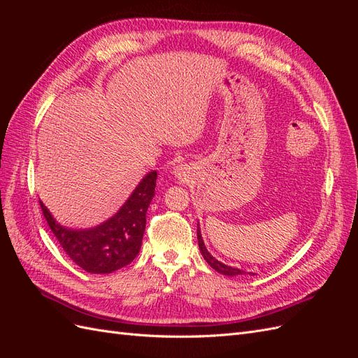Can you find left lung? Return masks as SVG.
Instances as JSON below:
<instances>
[{
    "instance_id": "1",
    "label": "left lung",
    "mask_w": 358,
    "mask_h": 358,
    "mask_svg": "<svg viewBox=\"0 0 358 358\" xmlns=\"http://www.w3.org/2000/svg\"><path fill=\"white\" fill-rule=\"evenodd\" d=\"M197 239H199V248H200V252H201V255L204 257L206 262H208V264H209L212 268H215V270H216V272L221 273V275H225V276L245 275L243 270H241V268H236V267H231V266H225V264H222L221 262H218V259H216L215 257H212V255H210V252L208 251V249H206L204 242H203V239H201L200 227H197ZM251 275H254V273H251Z\"/></svg>"
}]
</instances>
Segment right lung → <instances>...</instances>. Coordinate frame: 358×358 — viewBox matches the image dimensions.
Instances as JSON below:
<instances>
[{"label":"right lung","mask_w":358,"mask_h":358,"mask_svg":"<svg viewBox=\"0 0 358 358\" xmlns=\"http://www.w3.org/2000/svg\"><path fill=\"white\" fill-rule=\"evenodd\" d=\"M155 185L157 171H150L115 216L90 230H69L41 201L40 206L53 236L76 264L90 273H112L131 263L140 251Z\"/></svg>","instance_id":"obj_1"}]
</instances>
